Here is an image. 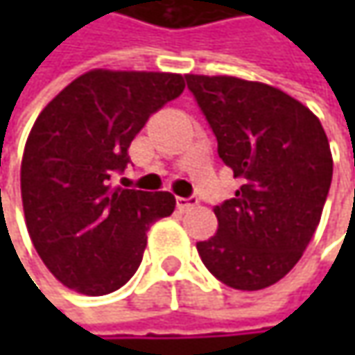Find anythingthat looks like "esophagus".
Here are the masks:
<instances>
[{
  "instance_id": "esophagus-1",
  "label": "esophagus",
  "mask_w": 355,
  "mask_h": 355,
  "mask_svg": "<svg viewBox=\"0 0 355 355\" xmlns=\"http://www.w3.org/2000/svg\"><path fill=\"white\" fill-rule=\"evenodd\" d=\"M175 203H178V209H180V211H187L189 207L198 205V199L196 198H175Z\"/></svg>"
}]
</instances>
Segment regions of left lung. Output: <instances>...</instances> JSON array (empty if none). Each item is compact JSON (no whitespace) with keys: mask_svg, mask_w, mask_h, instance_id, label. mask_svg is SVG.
Listing matches in <instances>:
<instances>
[{"mask_svg":"<svg viewBox=\"0 0 355 355\" xmlns=\"http://www.w3.org/2000/svg\"><path fill=\"white\" fill-rule=\"evenodd\" d=\"M185 80L219 157L243 180L235 198L213 207L217 233L199 241V257L227 286L261 291L291 272L320 223L334 168L328 136L277 87L227 75Z\"/></svg>","mask_w":355,"mask_h":355,"instance_id":"left-lung-1","label":"left lung"}]
</instances>
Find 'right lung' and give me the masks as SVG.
<instances>
[{"label":"right lung","instance_id":"right-lung-1","mask_svg":"<svg viewBox=\"0 0 355 355\" xmlns=\"http://www.w3.org/2000/svg\"><path fill=\"white\" fill-rule=\"evenodd\" d=\"M185 89L175 73L92 69L35 120L21 159L29 237L67 288L103 296L124 286L142 263L146 231L175 209L170 191L112 187L148 118Z\"/></svg>","mask_w":355,"mask_h":355}]
</instances>
